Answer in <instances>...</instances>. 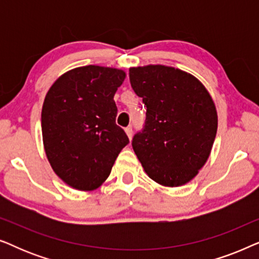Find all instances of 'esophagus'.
I'll use <instances>...</instances> for the list:
<instances>
[{
	"label": "esophagus",
	"instance_id": "obj_1",
	"mask_svg": "<svg viewBox=\"0 0 259 259\" xmlns=\"http://www.w3.org/2000/svg\"><path fill=\"white\" fill-rule=\"evenodd\" d=\"M125 132H126V134H127V136H128V138H130V139H131V138H132V134H133L132 126H128V127H126V128H125Z\"/></svg>",
	"mask_w": 259,
	"mask_h": 259
}]
</instances>
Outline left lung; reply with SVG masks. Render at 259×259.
Listing matches in <instances>:
<instances>
[{
	"mask_svg": "<svg viewBox=\"0 0 259 259\" xmlns=\"http://www.w3.org/2000/svg\"><path fill=\"white\" fill-rule=\"evenodd\" d=\"M146 119L134 134L133 150L151 179L164 186L189 183L206 162L217 133V111L196 77L166 66L130 69Z\"/></svg>",
	"mask_w": 259,
	"mask_h": 259,
	"instance_id": "obj_1",
	"label": "left lung"
}]
</instances>
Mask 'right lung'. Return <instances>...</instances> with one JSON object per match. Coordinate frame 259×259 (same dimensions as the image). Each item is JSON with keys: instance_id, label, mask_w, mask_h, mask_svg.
Listing matches in <instances>:
<instances>
[{"instance_id": "right-lung-1", "label": "right lung", "mask_w": 259, "mask_h": 259, "mask_svg": "<svg viewBox=\"0 0 259 259\" xmlns=\"http://www.w3.org/2000/svg\"><path fill=\"white\" fill-rule=\"evenodd\" d=\"M125 76L123 70L109 67H79L60 76L46 95L41 113L46 154L73 189L100 186L130 143L115 122L114 94Z\"/></svg>"}]
</instances>
